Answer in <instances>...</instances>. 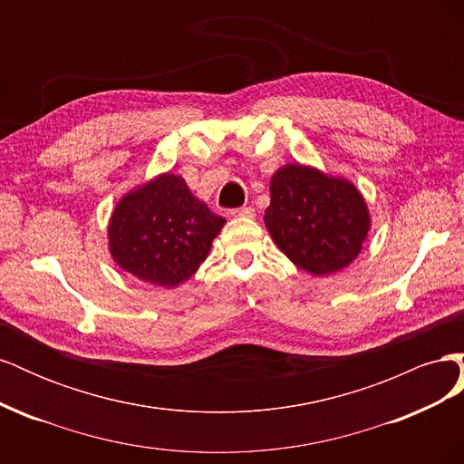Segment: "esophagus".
I'll list each match as a JSON object with an SVG mask.
<instances>
[{"label": "esophagus", "mask_w": 464, "mask_h": 464, "mask_svg": "<svg viewBox=\"0 0 464 464\" xmlns=\"http://www.w3.org/2000/svg\"><path fill=\"white\" fill-rule=\"evenodd\" d=\"M232 217H246V218H254L256 217V208L254 207H240V208H232L230 210Z\"/></svg>", "instance_id": "obj_1"}]
</instances>
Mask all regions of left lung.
<instances>
[{
    "label": "left lung",
    "mask_w": 464,
    "mask_h": 464,
    "mask_svg": "<svg viewBox=\"0 0 464 464\" xmlns=\"http://www.w3.org/2000/svg\"><path fill=\"white\" fill-rule=\"evenodd\" d=\"M265 227L300 269L331 275L356 259L370 230V217L353 184L288 164L271 179Z\"/></svg>",
    "instance_id": "8db88e82"
}]
</instances>
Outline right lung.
I'll list each match as a JSON object with an SVG mask.
<instances>
[{
	"instance_id": "obj_1",
	"label": "right lung",
	"mask_w": 464,
	"mask_h": 464,
	"mask_svg": "<svg viewBox=\"0 0 464 464\" xmlns=\"http://www.w3.org/2000/svg\"><path fill=\"white\" fill-rule=\"evenodd\" d=\"M224 222L193 198L184 179L164 174L118 203L110 251L121 269L172 288L199 269Z\"/></svg>"
}]
</instances>
